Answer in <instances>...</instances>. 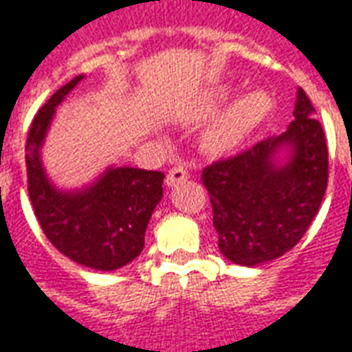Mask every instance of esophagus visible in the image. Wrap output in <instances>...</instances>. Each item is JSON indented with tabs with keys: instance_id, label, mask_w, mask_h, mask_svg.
I'll return each mask as SVG.
<instances>
[{
	"instance_id": "34e87169",
	"label": "esophagus",
	"mask_w": 352,
	"mask_h": 352,
	"mask_svg": "<svg viewBox=\"0 0 352 352\" xmlns=\"http://www.w3.org/2000/svg\"><path fill=\"white\" fill-rule=\"evenodd\" d=\"M186 180H188V170H186L184 166H174V168H170L168 174H166L164 184H166L168 188H174V186H178V184H182V182Z\"/></svg>"
}]
</instances>
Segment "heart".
<instances>
[{"mask_svg": "<svg viewBox=\"0 0 352 352\" xmlns=\"http://www.w3.org/2000/svg\"><path fill=\"white\" fill-rule=\"evenodd\" d=\"M233 85H216L206 92L195 109V119L204 121L220 111L233 96ZM273 111L271 94L261 89H252L239 94L204 131L203 148L212 155L233 151L258 132Z\"/></svg>", "mask_w": 352, "mask_h": 352, "instance_id": "b5f03b06", "label": "heart"}]
</instances>
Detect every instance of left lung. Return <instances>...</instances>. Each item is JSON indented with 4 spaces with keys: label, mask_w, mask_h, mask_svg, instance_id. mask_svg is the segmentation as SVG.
<instances>
[{
    "label": "left lung",
    "mask_w": 352,
    "mask_h": 352,
    "mask_svg": "<svg viewBox=\"0 0 352 352\" xmlns=\"http://www.w3.org/2000/svg\"><path fill=\"white\" fill-rule=\"evenodd\" d=\"M203 184L218 248L229 261L256 267L300 243L328 186L326 138L303 89L283 134L206 166Z\"/></svg>",
    "instance_id": "8db88e82"
}]
</instances>
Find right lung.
<instances>
[{
  "instance_id": "add662e5",
  "label": "right lung",
  "mask_w": 352,
  "mask_h": 352,
  "mask_svg": "<svg viewBox=\"0 0 352 352\" xmlns=\"http://www.w3.org/2000/svg\"><path fill=\"white\" fill-rule=\"evenodd\" d=\"M85 76L74 77L37 111L26 142L28 193L47 239L69 260L96 271H116L140 256L149 218L161 203L164 174L109 164L83 188L60 189L41 159L56 108Z\"/></svg>"
}]
</instances>
